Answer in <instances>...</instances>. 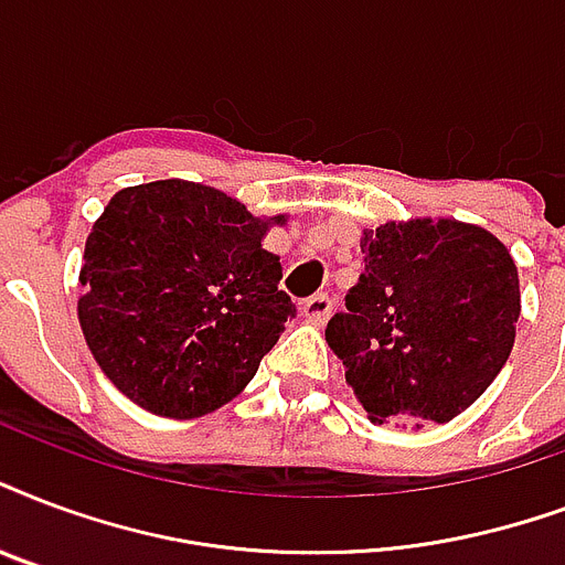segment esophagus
<instances>
[{
  "instance_id": "obj_1",
  "label": "esophagus",
  "mask_w": 565,
  "mask_h": 565,
  "mask_svg": "<svg viewBox=\"0 0 565 565\" xmlns=\"http://www.w3.org/2000/svg\"><path fill=\"white\" fill-rule=\"evenodd\" d=\"M301 311H305V317L311 322H326L331 313V296L329 292H313V296L305 299Z\"/></svg>"
}]
</instances>
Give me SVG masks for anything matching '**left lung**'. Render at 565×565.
Returning <instances> with one entry per match:
<instances>
[{
    "label": "left lung",
    "instance_id": "obj_1",
    "mask_svg": "<svg viewBox=\"0 0 565 565\" xmlns=\"http://www.w3.org/2000/svg\"><path fill=\"white\" fill-rule=\"evenodd\" d=\"M364 273L326 340L370 420H436L471 406L510 359L522 311L507 245L456 218L361 236Z\"/></svg>",
    "mask_w": 565,
    "mask_h": 565
}]
</instances>
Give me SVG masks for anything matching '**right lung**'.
I'll return each mask as SVG.
<instances>
[{
	"label": "right lung",
	"mask_w": 565,
	"mask_h": 565,
	"mask_svg": "<svg viewBox=\"0 0 565 565\" xmlns=\"http://www.w3.org/2000/svg\"><path fill=\"white\" fill-rule=\"evenodd\" d=\"M266 227L236 198L189 180L111 198L85 243L79 322L120 394L189 420L252 382L296 317L278 287L281 257L260 245Z\"/></svg>",
	"instance_id": "1"
}]
</instances>
